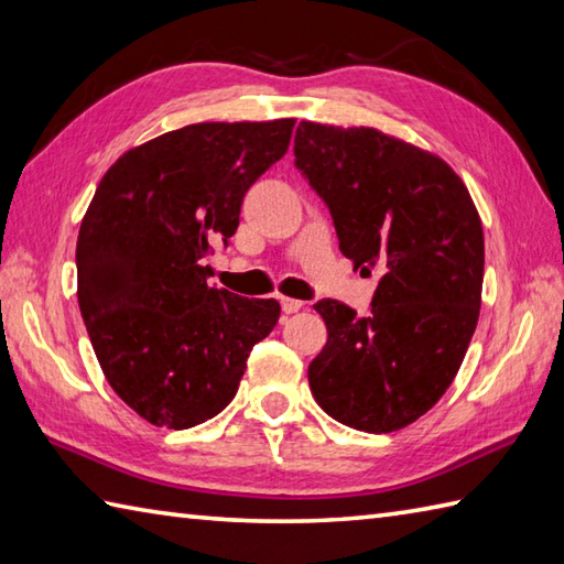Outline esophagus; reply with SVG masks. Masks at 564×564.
I'll use <instances>...</instances> for the list:
<instances>
[{
    "label": "esophagus",
    "mask_w": 564,
    "mask_h": 564,
    "mask_svg": "<svg viewBox=\"0 0 564 564\" xmlns=\"http://www.w3.org/2000/svg\"><path fill=\"white\" fill-rule=\"evenodd\" d=\"M280 306L284 314H296L299 308L304 306V302H299V299H290V296H280Z\"/></svg>",
    "instance_id": "1"
}]
</instances>
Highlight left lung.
Here are the masks:
<instances>
[{
  "label": "left lung",
  "mask_w": 564,
  "mask_h": 564,
  "mask_svg": "<svg viewBox=\"0 0 564 564\" xmlns=\"http://www.w3.org/2000/svg\"><path fill=\"white\" fill-rule=\"evenodd\" d=\"M294 165L328 206L340 252L379 272L370 312L321 299L326 348L308 387L330 419L389 433L451 387L477 328L485 236L451 165L375 129L302 121Z\"/></svg>",
  "instance_id": "obj_1"
}]
</instances>
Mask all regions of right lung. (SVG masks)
<instances>
[{"instance_id":"1","label":"right lung","mask_w":564,"mask_h":564,"mask_svg":"<svg viewBox=\"0 0 564 564\" xmlns=\"http://www.w3.org/2000/svg\"><path fill=\"white\" fill-rule=\"evenodd\" d=\"M294 119L192 123L123 153L77 236V302L91 348L138 416L192 429L238 392L280 304L209 286L246 192L286 153Z\"/></svg>"}]
</instances>
